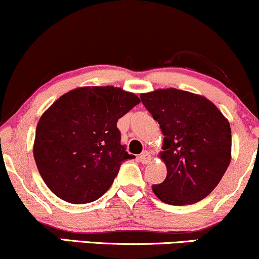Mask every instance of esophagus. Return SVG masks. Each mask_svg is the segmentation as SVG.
I'll return each mask as SVG.
<instances>
[{
    "mask_svg": "<svg viewBox=\"0 0 259 259\" xmlns=\"http://www.w3.org/2000/svg\"><path fill=\"white\" fill-rule=\"evenodd\" d=\"M139 161H141L142 163H149L151 161V155L148 153V151H144V153L141 154V156H139Z\"/></svg>",
    "mask_w": 259,
    "mask_h": 259,
    "instance_id": "34e87169",
    "label": "esophagus"
}]
</instances>
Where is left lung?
<instances>
[{
	"label": "left lung",
	"instance_id": "obj_1",
	"mask_svg": "<svg viewBox=\"0 0 259 259\" xmlns=\"http://www.w3.org/2000/svg\"><path fill=\"white\" fill-rule=\"evenodd\" d=\"M142 103L160 124L166 179L153 191L168 205L201 201L217 187L232 160V130L205 97L166 88L142 93Z\"/></svg>",
	"mask_w": 259,
	"mask_h": 259
}]
</instances>
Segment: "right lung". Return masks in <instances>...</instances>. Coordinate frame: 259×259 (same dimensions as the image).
Instances as JSON below:
<instances>
[{
	"label": "right lung",
	"mask_w": 259,
	"mask_h": 259,
	"mask_svg": "<svg viewBox=\"0 0 259 259\" xmlns=\"http://www.w3.org/2000/svg\"><path fill=\"white\" fill-rule=\"evenodd\" d=\"M139 103L122 88L80 87L44 112L36 127L33 157L52 193L70 203L104 195L121 163L133 159L121 144L117 120Z\"/></svg>",
	"instance_id": "add662e5"
}]
</instances>
